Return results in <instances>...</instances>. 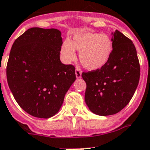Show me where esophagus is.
Returning a JSON list of instances; mask_svg holds the SVG:
<instances>
[{
  "label": "esophagus",
  "instance_id": "1",
  "mask_svg": "<svg viewBox=\"0 0 150 150\" xmlns=\"http://www.w3.org/2000/svg\"><path fill=\"white\" fill-rule=\"evenodd\" d=\"M75 75H76V78L77 79H79V78L81 77V71L79 68H76V69H75Z\"/></svg>",
  "mask_w": 150,
  "mask_h": 150
}]
</instances>
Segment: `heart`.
I'll list each match as a JSON object with an SVG mask.
<instances>
[{
    "label": "heart",
    "instance_id": "heart-1",
    "mask_svg": "<svg viewBox=\"0 0 150 150\" xmlns=\"http://www.w3.org/2000/svg\"><path fill=\"white\" fill-rule=\"evenodd\" d=\"M75 49L80 52V61L85 68L91 71L101 69L110 58L112 45L106 35L96 33H79L69 41H64L62 46V54L66 62L75 60Z\"/></svg>",
    "mask_w": 150,
    "mask_h": 150
}]
</instances>
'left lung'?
I'll use <instances>...</instances> for the list:
<instances>
[{
    "instance_id": "obj_1",
    "label": "left lung",
    "mask_w": 150,
    "mask_h": 150,
    "mask_svg": "<svg viewBox=\"0 0 150 150\" xmlns=\"http://www.w3.org/2000/svg\"><path fill=\"white\" fill-rule=\"evenodd\" d=\"M108 62L96 71H84L85 100L88 109L98 115L119 112L129 103L138 86L140 65L132 41L115 30Z\"/></svg>"
}]
</instances>
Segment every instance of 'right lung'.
Masks as SVG:
<instances>
[{"label": "right lung", "instance_id": "obj_1", "mask_svg": "<svg viewBox=\"0 0 150 150\" xmlns=\"http://www.w3.org/2000/svg\"><path fill=\"white\" fill-rule=\"evenodd\" d=\"M58 29L32 28L14 41L7 64L8 86L21 109L48 119L58 112L75 81V68L60 61Z\"/></svg>", "mask_w": 150, "mask_h": 150}]
</instances>
